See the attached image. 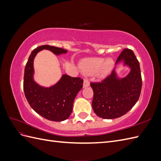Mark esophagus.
<instances>
[{
    "label": "esophagus",
    "instance_id": "34e87169",
    "mask_svg": "<svg viewBox=\"0 0 161 161\" xmlns=\"http://www.w3.org/2000/svg\"><path fill=\"white\" fill-rule=\"evenodd\" d=\"M89 85H90V82H89V79H86V78H85V79H84V82H83V87L89 86Z\"/></svg>",
    "mask_w": 161,
    "mask_h": 161
}]
</instances>
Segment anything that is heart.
<instances>
[{"instance_id":"obj_1","label":"heart","mask_w":161,"mask_h":161,"mask_svg":"<svg viewBox=\"0 0 161 161\" xmlns=\"http://www.w3.org/2000/svg\"><path fill=\"white\" fill-rule=\"evenodd\" d=\"M114 65L115 62L111 58L105 60L103 58H91L82 60L79 66L86 74H93L99 70L101 76H105L114 69Z\"/></svg>"}]
</instances>
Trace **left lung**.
<instances>
[{"label":"left lung","instance_id":"8db88e82","mask_svg":"<svg viewBox=\"0 0 161 161\" xmlns=\"http://www.w3.org/2000/svg\"><path fill=\"white\" fill-rule=\"evenodd\" d=\"M124 61L131 70L123 79H118L114 70L101 82H91L93 90L92 109L99 118L115 119L125 115L139 99L142 89V76L139 62L134 52L124 49L115 64Z\"/></svg>","mask_w":161,"mask_h":161}]
</instances>
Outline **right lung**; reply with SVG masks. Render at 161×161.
Instances as JSON below:
<instances>
[{"mask_svg":"<svg viewBox=\"0 0 161 161\" xmlns=\"http://www.w3.org/2000/svg\"><path fill=\"white\" fill-rule=\"evenodd\" d=\"M43 49L54 54L64 53L67 50L49 45L40 46L34 49L29 57L25 68L23 90L31 108L43 118L53 121H64L72 113L73 102L82 88L83 80L80 77L62 75L59 82L49 88H44L33 80V60L37 52Z\"/></svg>","mask_w":161,"mask_h":161,"instance_id":"obj_1","label":"right lung"}]
</instances>
